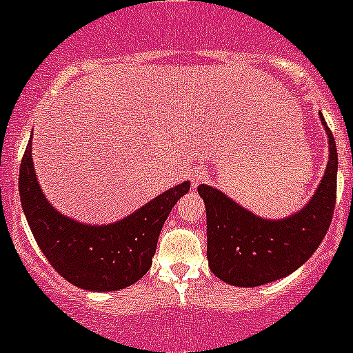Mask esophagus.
<instances>
[{
	"label": "esophagus",
	"mask_w": 353,
	"mask_h": 353,
	"mask_svg": "<svg viewBox=\"0 0 353 353\" xmlns=\"http://www.w3.org/2000/svg\"><path fill=\"white\" fill-rule=\"evenodd\" d=\"M203 177H205V174L201 172V170H194V172L191 174V184H193V186H198Z\"/></svg>",
	"instance_id": "34e87169"
}]
</instances>
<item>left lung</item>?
<instances>
[{
    "mask_svg": "<svg viewBox=\"0 0 353 353\" xmlns=\"http://www.w3.org/2000/svg\"><path fill=\"white\" fill-rule=\"evenodd\" d=\"M330 138V162L316 194L299 214L265 221L210 186H198L207 208V256L212 272L241 288L276 281L305 263L326 236L336 203L338 153L333 132L323 114Z\"/></svg>",
    "mask_w": 353,
    "mask_h": 353,
    "instance_id": "left-lung-1",
    "label": "left lung"
}]
</instances>
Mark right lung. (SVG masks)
<instances>
[{"mask_svg":"<svg viewBox=\"0 0 353 353\" xmlns=\"http://www.w3.org/2000/svg\"><path fill=\"white\" fill-rule=\"evenodd\" d=\"M30 143L32 138L20 162V200L30 231L54 271L91 292H115L139 281L152 268L167 215L190 191V183L170 188L115 224L85 225L58 214L43 196L34 174Z\"/></svg>","mask_w":353,"mask_h":353,"instance_id":"1","label":"right lung"}]
</instances>
